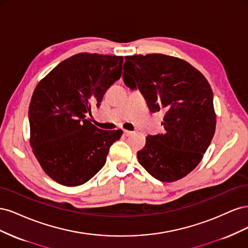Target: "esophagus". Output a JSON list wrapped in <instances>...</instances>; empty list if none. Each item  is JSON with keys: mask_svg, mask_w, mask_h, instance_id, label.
Here are the masks:
<instances>
[{"mask_svg": "<svg viewBox=\"0 0 248 248\" xmlns=\"http://www.w3.org/2000/svg\"><path fill=\"white\" fill-rule=\"evenodd\" d=\"M123 133H124V136H125V137H129V136H131V134H132V131H129V130H124V131H123Z\"/></svg>", "mask_w": 248, "mask_h": 248, "instance_id": "esophagus-1", "label": "esophagus"}]
</instances>
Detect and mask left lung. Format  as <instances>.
I'll return each mask as SVG.
<instances>
[{
  "instance_id": "left-lung-1",
  "label": "left lung",
  "mask_w": 248,
  "mask_h": 248,
  "mask_svg": "<svg viewBox=\"0 0 248 248\" xmlns=\"http://www.w3.org/2000/svg\"><path fill=\"white\" fill-rule=\"evenodd\" d=\"M123 80L139 88L150 111H163L166 132L146 138L138 152L142 168L174 182L197 168L216 127L213 93L202 74L182 59L162 54L125 57Z\"/></svg>"
}]
</instances>
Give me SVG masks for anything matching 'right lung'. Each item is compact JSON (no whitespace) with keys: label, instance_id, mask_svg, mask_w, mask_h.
Here are the masks:
<instances>
[{"label":"right lung","instance_id":"obj_1","mask_svg":"<svg viewBox=\"0 0 248 248\" xmlns=\"http://www.w3.org/2000/svg\"><path fill=\"white\" fill-rule=\"evenodd\" d=\"M123 57L80 52L64 60L36 86L29 107L30 145L46 174L78 186L106 164L122 130H101L86 119L122 74Z\"/></svg>","mask_w":248,"mask_h":248}]
</instances>
